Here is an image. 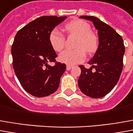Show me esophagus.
<instances>
[{
    "mask_svg": "<svg viewBox=\"0 0 133 133\" xmlns=\"http://www.w3.org/2000/svg\"><path fill=\"white\" fill-rule=\"evenodd\" d=\"M72 68V66H69V65H67V66H66V70H70Z\"/></svg>",
    "mask_w": 133,
    "mask_h": 133,
    "instance_id": "obj_1",
    "label": "esophagus"
}]
</instances>
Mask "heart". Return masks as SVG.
Wrapping results in <instances>:
<instances>
[{
  "mask_svg": "<svg viewBox=\"0 0 133 133\" xmlns=\"http://www.w3.org/2000/svg\"><path fill=\"white\" fill-rule=\"evenodd\" d=\"M64 30L69 35L77 37L74 50H66L58 56L61 63L72 66L81 63L85 59V52L88 54L96 53L99 47V38L91 31L88 23L82 19H75L66 24ZM48 40L51 48L56 52L61 51L65 46V37L58 29L51 30Z\"/></svg>",
  "mask_w": 133,
  "mask_h": 133,
  "instance_id": "heart-1",
  "label": "heart"
}]
</instances>
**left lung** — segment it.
<instances>
[{"instance_id":"1","label":"left lung","mask_w":133,"mask_h":133,"mask_svg":"<svg viewBox=\"0 0 133 133\" xmlns=\"http://www.w3.org/2000/svg\"><path fill=\"white\" fill-rule=\"evenodd\" d=\"M80 18L93 22L98 30L99 47L88 62L92 65L90 68L86 69L83 65L79 66L81 74L78 85L85 95L99 98L109 93L119 79L125 51L124 42L121 35L111 26L97 17L81 16Z\"/></svg>"}]
</instances>
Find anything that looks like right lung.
Listing matches in <instances>:
<instances>
[{"instance_id": "obj_1", "label": "right lung", "mask_w": 133, "mask_h": 133, "mask_svg": "<svg viewBox=\"0 0 133 133\" xmlns=\"http://www.w3.org/2000/svg\"><path fill=\"white\" fill-rule=\"evenodd\" d=\"M66 18L40 16L19 30L15 36L11 47L13 67L21 85L32 96H49L58 88L66 64L56 61L57 54L48 37ZM49 62H54L55 66L48 65Z\"/></svg>"}]
</instances>
